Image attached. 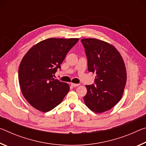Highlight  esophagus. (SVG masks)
Returning a JSON list of instances; mask_svg holds the SVG:
<instances>
[{
  "label": "esophagus",
  "mask_w": 146,
  "mask_h": 146,
  "mask_svg": "<svg viewBox=\"0 0 146 146\" xmlns=\"http://www.w3.org/2000/svg\"><path fill=\"white\" fill-rule=\"evenodd\" d=\"M71 85L73 86V87H77V86H80V84H73V83H71Z\"/></svg>",
  "instance_id": "obj_1"
}]
</instances>
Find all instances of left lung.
I'll return each mask as SVG.
<instances>
[{
    "label": "left lung",
    "mask_w": 146,
    "mask_h": 146,
    "mask_svg": "<svg viewBox=\"0 0 146 146\" xmlns=\"http://www.w3.org/2000/svg\"><path fill=\"white\" fill-rule=\"evenodd\" d=\"M88 59V69L96 74L94 84L86 85L85 104L95 113L110 110L122 97L127 80L124 62L114 46L96 38L81 40Z\"/></svg>",
    "instance_id": "8db88e82"
}]
</instances>
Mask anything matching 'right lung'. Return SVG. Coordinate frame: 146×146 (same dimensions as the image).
I'll list each match as a JSON object with an SVG mask.
<instances>
[{
	"label": "right lung",
	"instance_id": "add662e5",
	"mask_svg": "<svg viewBox=\"0 0 146 146\" xmlns=\"http://www.w3.org/2000/svg\"><path fill=\"white\" fill-rule=\"evenodd\" d=\"M78 40L46 39L32 47L23 57L19 69V84L24 98L36 110L49 111L70 91L68 84L53 76Z\"/></svg>",
	"mask_w": 146,
	"mask_h": 146
}]
</instances>
